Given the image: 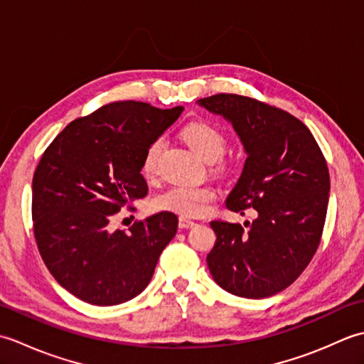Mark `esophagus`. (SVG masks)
I'll return each instance as SVG.
<instances>
[{
	"instance_id": "1",
	"label": "esophagus",
	"mask_w": 364,
	"mask_h": 364,
	"mask_svg": "<svg viewBox=\"0 0 364 364\" xmlns=\"http://www.w3.org/2000/svg\"><path fill=\"white\" fill-rule=\"evenodd\" d=\"M178 225H180V228H192L194 225H197V222L191 220L188 218H180V220H178Z\"/></svg>"
}]
</instances>
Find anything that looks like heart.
Here are the masks:
<instances>
[{
  "instance_id": "b5f03b06",
  "label": "heart",
  "mask_w": 364,
  "mask_h": 364,
  "mask_svg": "<svg viewBox=\"0 0 364 364\" xmlns=\"http://www.w3.org/2000/svg\"><path fill=\"white\" fill-rule=\"evenodd\" d=\"M181 136L206 162H215L225 151V136L218 127L205 120L186 123L181 129ZM162 149H164V137H156L146 146L142 159V172L146 176L156 173ZM215 197L218 192L206 184H175L154 198V206L158 210L197 218L210 210Z\"/></svg>"
}]
</instances>
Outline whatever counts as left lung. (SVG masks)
Returning a JSON list of instances; mask_svg holds the SVG:
<instances>
[{"label":"left lung","mask_w":364,"mask_h":364,"mask_svg":"<svg viewBox=\"0 0 364 364\" xmlns=\"http://www.w3.org/2000/svg\"><path fill=\"white\" fill-rule=\"evenodd\" d=\"M197 103L231 123L247 154L227 208L257 211L244 227L211 222L218 239L208 267L235 296L270 297L297 280L319 247L330 192L326 158L311 131L278 107L236 94Z\"/></svg>","instance_id":"obj_1"}]
</instances>
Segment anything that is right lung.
<instances>
[{
  "instance_id": "obj_1",
  "label": "right lung",
  "mask_w": 364,
  "mask_h": 364,
  "mask_svg": "<svg viewBox=\"0 0 364 364\" xmlns=\"http://www.w3.org/2000/svg\"><path fill=\"white\" fill-rule=\"evenodd\" d=\"M183 109L109 103L68 123L42 154L33 178L36 242L51 275L75 297L119 305L150 283L178 218L162 211L128 231L109 222L146 196L144 153Z\"/></svg>"
}]
</instances>
